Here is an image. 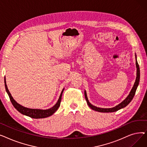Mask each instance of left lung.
I'll list each match as a JSON object with an SVG mask.
<instances>
[{
	"instance_id": "8db88e82",
	"label": "left lung",
	"mask_w": 147,
	"mask_h": 147,
	"mask_svg": "<svg viewBox=\"0 0 147 147\" xmlns=\"http://www.w3.org/2000/svg\"><path fill=\"white\" fill-rule=\"evenodd\" d=\"M135 58H136V78L135 82L134 83V85L132 89H131L128 96L124 100H123V101L121 103H120L117 105L115 106L113 108H109V109H104V108L97 107L95 105H93L92 104H91L88 100L87 94H86V90H84V97H85L88 105H89V107L91 109L94 110L95 111H98V112H101V113H112V112L117 111L123 109V108H125L131 102V101L132 100V99L135 94V92H136V89L139 85V83H140V67H139L138 61L136 59V53H135Z\"/></svg>"
}]
</instances>
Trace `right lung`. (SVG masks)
Listing matches in <instances>:
<instances>
[{"label":"right lung","mask_w":147,"mask_h":147,"mask_svg":"<svg viewBox=\"0 0 147 147\" xmlns=\"http://www.w3.org/2000/svg\"><path fill=\"white\" fill-rule=\"evenodd\" d=\"M5 89L6 91L7 92V94H8L11 101L15 107V109L17 110H18L20 113H21L23 115H27V116H28L31 118H33V119H43V118H46L51 116L54 113H55L58 109V108L60 106V103L61 101V98H62V95H63V91L64 90V88L62 90L61 93L60 94V96L59 97V99L58 100L57 102L52 107L50 108L49 109H46V110H42V109H29V108H27L25 107H23L20 104L17 103L16 101H15L13 97L12 96L11 93L9 92L8 89H7V85H6V79L5 78Z\"/></svg>","instance_id":"add662e5"}]
</instances>
